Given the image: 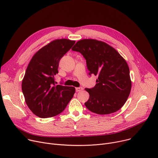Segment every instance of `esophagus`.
I'll return each mask as SVG.
<instances>
[{
    "label": "esophagus",
    "mask_w": 158,
    "mask_h": 158,
    "mask_svg": "<svg viewBox=\"0 0 158 158\" xmlns=\"http://www.w3.org/2000/svg\"><path fill=\"white\" fill-rule=\"evenodd\" d=\"M83 89V88L82 87H77V88H76V91L77 92H81V90Z\"/></svg>",
    "instance_id": "esophagus-1"
}]
</instances>
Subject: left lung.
<instances>
[{
	"mask_svg": "<svg viewBox=\"0 0 158 158\" xmlns=\"http://www.w3.org/2000/svg\"><path fill=\"white\" fill-rule=\"evenodd\" d=\"M72 50L83 56L89 76L97 77L95 86L85 89L89 94L86 107L100 114L118 111L127 101L131 89L129 69L125 60L114 48L96 40H80Z\"/></svg>",
	"mask_w": 158,
	"mask_h": 158,
	"instance_id": "left-lung-1",
	"label": "left lung"
}]
</instances>
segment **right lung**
<instances>
[{
  "instance_id": "obj_1",
  "label": "right lung",
  "mask_w": 158,
  "mask_h": 158,
  "mask_svg": "<svg viewBox=\"0 0 158 158\" xmlns=\"http://www.w3.org/2000/svg\"><path fill=\"white\" fill-rule=\"evenodd\" d=\"M75 43L67 39L52 41L40 49L29 63L22 81V92L30 110L40 118L61 113L76 92L74 87L56 85L54 79L60 60Z\"/></svg>"
}]
</instances>
